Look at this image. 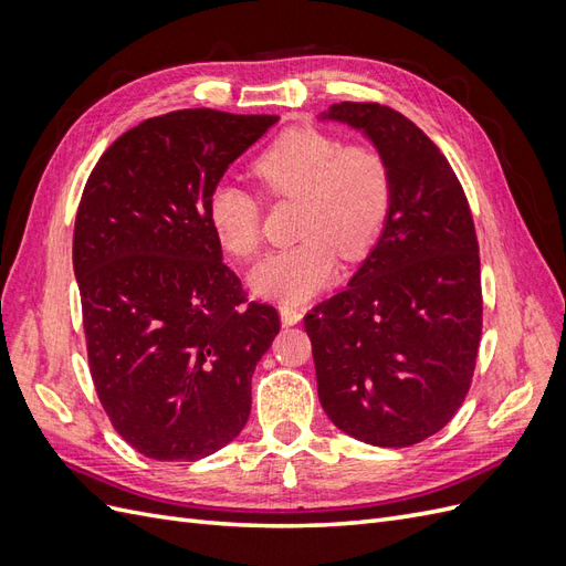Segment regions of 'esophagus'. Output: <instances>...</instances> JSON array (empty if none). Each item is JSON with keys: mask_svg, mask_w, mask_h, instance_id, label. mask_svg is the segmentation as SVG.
<instances>
[{"mask_svg": "<svg viewBox=\"0 0 566 566\" xmlns=\"http://www.w3.org/2000/svg\"><path fill=\"white\" fill-rule=\"evenodd\" d=\"M302 316H304V312L300 310V306H295V304H283L281 306V321H283V325H295V323L302 321Z\"/></svg>", "mask_w": 566, "mask_h": 566, "instance_id": "obj_1", "label": "esophagus"}]
</instances>
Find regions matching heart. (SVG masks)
<instances>
[{
	"label": "heart",
	"mask_w": 566,
	"mask_h": 566,
	"mask_svg": "<svg viewBox=\"0 0 566 566\" xmlns=\"http://www.w3.org/2000/svg\"><path fill=\"white\" fill-rule=\"evenodd\" d=\"M250 175L266 200H297L300 241L269 254L252 271L260 297L300 304L333 281L339 254L358 262L378 241L391 208V172L378 146L342 144L316 127L281 132L250 163ZM208 224L219 248L250 260L262 243V205L235 186H217L208 198Z\"/></svg>",
	"instance_id": "1"
}]
</instances>
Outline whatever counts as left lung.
<instances>
[{"label": "left lung", "instance_id": "left-lung-1", "mask_svg": "<svg viewBox=\"0 0 566 566\" xmlns=\"http://www.w3.org/2000/svg\"><path fill=\"white\" fill-rule=\"evenodd\" d=\"M323 119L380 148L391 208L349 285L304 316L318 399L342 432L413 447L455 416L472 385L484 312L472 212L443 153L399 111L342 101Z\"/></svg>", "mask_w": 566, "mask_h": 566}]
</instances>
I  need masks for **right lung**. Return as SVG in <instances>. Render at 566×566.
I'll use <instances>...</instances> for the list:
<instances>
[{"label":"right lung","instance_id":"obj_1","mask_svg":"<svg viewBox=\"0 0 566 566\" xmlns=\"http://www.w3.org/2000/svg\"><path fill=\"white\" fill-rule=\"evenodd\" d=\"M279 115L188 108L148 117L84 184L73 269L98 401L156 460H198L243 430L252 373L281 331L221 262L208 198Z\"/></svg>","mask_w":566,"mask_h":566}]
</instances>
